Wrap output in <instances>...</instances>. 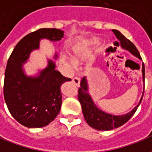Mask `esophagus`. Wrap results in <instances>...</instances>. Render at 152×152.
I'll list each match as a JSON object with an SVG mask.
<instances>
[{"instance_id":"obj_1","label":"esophagus","mask_w":152,"mask_h":152,"mask_svg":"<svg viewBox=\"0 0 152 152\" xmlns=\"http://www.w3.org/2000/svg\"><path fill=\"white\" fill-rule=\"evenodd\" d=\"M72 82L75 84V85H76L77 86H80V78H78V77H74L72 79Z\"/></svg>"}]
</instances>
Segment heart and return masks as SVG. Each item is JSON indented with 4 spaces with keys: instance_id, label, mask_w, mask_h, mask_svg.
<instances>
[{
    "instance_id": "b5f03b06",
    "label": "heart",
    "mask_w": 152,
    "mask_h": 152,
    "mask_svg": "<svg viewBox=\"0 0 152 152\" xmlns=\"http://www.w3.org/2000/svg\"><path fill=\"white\" fill-rule=\"evenodd\" d=\"M86 56H87V52L86 50H76L73 54V60L77 63H81L86 59Z\"/></svg>"
}]
</instances>
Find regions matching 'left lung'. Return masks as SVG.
I'll use <instances>...</instances> for the list:
<instances>
[{"mask_svg": "<svg viewBox=\"0 0 152 152\" xmlns=\"http://www.w3.org/2000/svg\"><path fill=\"white\" fill-rule=\"evenodd\" d=\"M112 31L114 32L116 38L120 40L121 47L124 50L129 51L133 55L138 58L139 59H142L138 50H137L136 46L131 42L130 40H128L124 35L121 34L120 31L115 30V29H113ZM142 80H143L144 82L145 66H144L143 63H142ZM78 94H79L78 99H79L80 102L81 104L83 115H84V117H85V120L87 122V124H89L90 127L100 131L111 130V129L120 127L121 125L125 124L134 115L135 112L137 111V107L140 105L142 97H143V94H142V96L138 104L131 112H129L127 114L121 115H115L109 114V113H107V112L100 110L94 104L91 96L89 94L88 82H87L86 76L83 77L81 81H80V87L78 89Z\"/></svg>", "mask_w": 152, "mask_h": 152, "instance_id": "obj_1", "label": "left lung"}]
</instances>
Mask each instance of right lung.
<instances>
[{"label":"right lung","mask_w":152,"mask_h":152,"mask_svg":"<svg viewBox=\"0 0 152 152\" xmlns=\"http://www.w3.org/2000/svg\"><path fill=\"white\" fill-rule=\"evenodd\" d=\"M63 31L40 28L19 40L9 58L4 80V98L9 111L18 123L28 128L45 127L56 118L62 105L60 87L70 81L55 70V63L48 66L37 76H28L23 66L32 50H38L41 39L58 41ZM58 55H54L57 58Z\"/></svg>","instance_id":"right-lung-1"}]
</instances>
